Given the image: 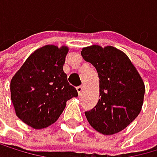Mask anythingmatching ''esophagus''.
Masks as SVG:
<instances>
[{"label": "esophagus", "instance_id": "34e87169", "mask_svg": "<svg viewBox=\"0 0 157 157\" xmlns=\"http://www.w3.org/2000/svg\"><path fill=\"white\" fill-rule=\"evenodd\" d=\"M77 90H78V94H82V90H83V86H82V85H79V86L77 87Z\"/></svg>", "mask_w": 157, "mask_h": 157}]
</instances>
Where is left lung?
<instances>
[{
    "mask_svg": "<svg viewBox=\"0 0 157 157\" xmlns=\"http://www.w3.org/2000/svg\"><path fill=\"white\" fill-rule=\"evenodd\" d=\"M82 58L91 63L99 78L97 104L85 116L94 129L104 135L124 130L142 110L144 83L124 52L112 46L83 48Z\"/></svg>",
    "mask_w": 157,
    "mask_h": 157,
    "instance_id": "obj_1",
    "label": "left lung"
}]
</instances>
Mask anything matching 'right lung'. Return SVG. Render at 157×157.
<instances>
[{
  "mask_svg": "<svg viewBox=\"0 0 157 157\" xmlns=\"http://www.w3.org/2000/svg\"><path fill=\"white\" fill-rule=\"evenodd\" d=\"M68 47L46 45L27 58L10 82V97L15 114L34 129L58 120L66 102L78 94L64 73Z\"/></svg>",
  "mask_w": 157,
  "mask_h": 157,
  "instance_id": "add662e5",
  "label": "right lung"
}]
</instances>
